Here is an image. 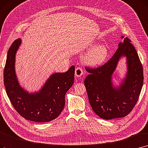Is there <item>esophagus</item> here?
Segmentation results:
<instances>
[{
    "label": "esophagus",
    "instance_id": "34e87169",
    "mask_svg": "<svg viewBox=\"0 0 148 148\" xmlns=\"http://www.w3.org/2000/svg\"><path fill=\"white\" fill-rule=\"evenodd\" d=\"M75 75L76 77H80V76L83 75V69L82 68L78 67L75 69Z\"/></svg>",
    "mask_w": 148,
    "mask_h": 148
}]
</instances>
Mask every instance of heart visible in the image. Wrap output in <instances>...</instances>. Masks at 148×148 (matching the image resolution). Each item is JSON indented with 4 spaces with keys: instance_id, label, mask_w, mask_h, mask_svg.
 I'll list each match as a JSON object with an SVG mask.
<instances>
[{
    "instance_id": "1",
    "label": "heart",
    "mask_w": 148,
    "mask_h": 148,
    "mask_svg": "<svg viewBox=\"0 0 148 148\" xmlns=\"http://www.w3.org/2000/svg\"><path fill=\"white\" fill-rule=\"evenodd\" d=\"M88 53L85 56V61L91 66H99L103 63L108 55L107 48L104 45L94 43L89 47Z\"/></svg>"
}]
</instances>
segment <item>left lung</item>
<instances>
[{
	"label": "left lung",
	"instance_id": "left-lung-1",
	"mask_svg": "<svg viewBox=\"0 0 148 148\" xmlns=\"http://www.w3.org/2000/svg\"><path fill=\"white\" fill-rule=\"evenodd\" d=\"M124 36H121L123 38ZM127 37L120 42L112 58L104 65L91 69L84 81L93 111L103 119L124 117L138 100L143 83V71L137 51ZM127 58L125 77L117 87L112 83V74L121 57Z\"/></svg>",
	"mask_w": 148,
	"mask_h": 148
}]
</instances>
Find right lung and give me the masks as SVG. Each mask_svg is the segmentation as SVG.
I'll use <instances>...</instances> for the list:
<instances>
[{"label": "right lung", "instance_id": "right-lung-1", "mask_svg": "<svg viewBox=\"0 0 148 148\" xmlns=\"http://www.w3.org/2000/svg\"><path fill=\"white\" fill-rule=\"evenodd\" d=\"M21 38L12 43L7 54L3 73L8 97L16 111L28 120L48 122L56 119L65 106L66 92L74 83L75 66L65 73L51 75L39 91L29 93L19 84L15 71L16 54Z\"/></svg>", "mask_w": 148, "mask_h": 148}]
</instances>
